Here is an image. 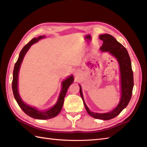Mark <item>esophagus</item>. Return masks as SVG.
<instances>
[{
	"instance_id": "obj_1",
	"label": "esophagus",
	"mask_w": 147,
	"mask_h": 147,
	"mask_svg": "<svg viewBox=\"0 0 147 147\" xmlns=\"http://www.w3.org/2000/svg\"><path fill=\"white\" fill-rule=\"evenodd\" d=\"M76 74H77V72H76Z\"/></svg>"
}]
</instances>
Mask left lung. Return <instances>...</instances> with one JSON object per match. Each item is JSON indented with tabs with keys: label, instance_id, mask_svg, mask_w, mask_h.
<instances>
[{
	"label": "left lung",
	"instance_id": "obj_1",
	"mask_svg": "<svg viewBox=\"0 0 147 147\" xmlns=\"http://www.w3.org/2000/svg\"><path fill=\"white\" fill-rule=\"evenodd\" d=\"M99 38L103 41L102 46L100 48V50L102 51H109L111 55L116 57L119 63L121 75V99L117 107L112 111L108 113H98L92 112L88 109L84 102L80 85H79L80 93L83 99L84 105L89 115L96 119L109 120L118 116L128 105L132 94L134 77L130 57L126 49L110 34L100 35H99Z\"/></svg>",
	"mask_w": 147,
	"mask_h": 147
}]
</instances>
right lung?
Segmentation results:
<instances>
[{
	"label": "right lung",
	"mask_w": 147,
	"mask_h": 147,
	"mask_svg": "<svg viewBox=\"0 0 147 147\" xmlns=\"http://www.w3.org/2000/svg\"><path fill=\"white\" fill-rule=\"evenodd\" d=\"M45 37V36H40L38 38H34L31 40L22 49L19 57L16 63L15 64L14 70H13V81H12V90L13 95H14L15 99H16L18 104L19 105L20 108L23 110V112L27 114L28 116L32 117L35 119H47L54 118L59 113L61 110L63 108L64 97L65 96L66 92L70 85L74 82V77L72 75L69 77L65 79L64 81L62 83V90L60 92L58 100H57L56 104L52 108L45 111H40L35 108L29 106L28 105L26 104L24 102L21 100V97L19 95L18 90V73L20 66L21 64L22 61L24 58V57L27 53L30 46L33 45L34 43H37L40 39Z\"/></svg>",
	"instance_id": "1"
}]
</instances>
